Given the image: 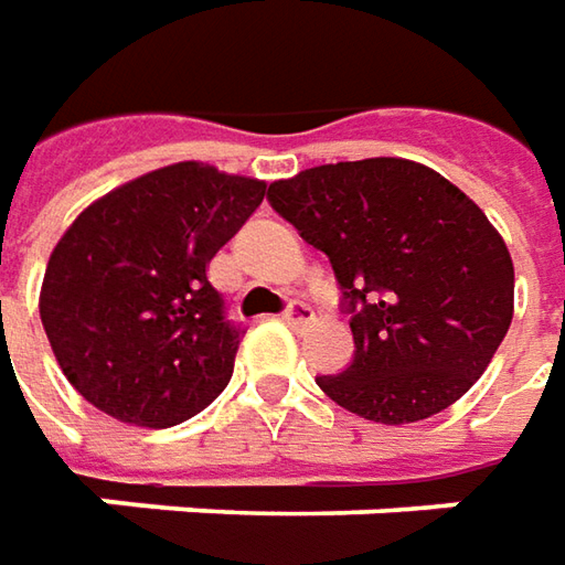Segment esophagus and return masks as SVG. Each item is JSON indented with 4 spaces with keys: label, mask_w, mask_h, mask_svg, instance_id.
I'll list each match as a JSON object with an SVG mask.
<instances>
[{
    "label": "esophagus",
    "mask_w": 565,
    "mask_h": 565,
    "mask_svg": "<svg viewBox=\"0 0 565 565\" xmlns=\"http://www.w3.org/2000/svg\"><path fill=\"white\" fill-rule=\"evenodd\" d=\"M281 319L287 321V324H294V328H306V324H312V321H316V312H312V306H309V302L294 300V302H287V309H284Z\"/></svg>",
    "instance_id": "esophagus-1"
}]
</instances>
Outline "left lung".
I'll return each instance as SVG.
<instances>
[{"label": "left lung", "instance_id": "1", "mask_svg": "<svg viewBox=\"0 0 565 565\" xmlns=\"http://www.w3.org/2000/svg\"><path fill=\"white\" fill-rule=\"evenodd\" d=\"M268 203L328 256L356 353L319 387L381 425L457 403L513 321V259L488 215L409 159L306 168Z\"/></svg>", "mask_w": 565, "mask_h": 565}]
</instances>
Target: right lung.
I'll return each mask as SVG.
<instances>
[{
	"label": "right lung",
	"instance_id": "obj_1",
	"mask_svg": "<svg viewBox=\"0 0 565 565\" xmlns=\"http://www.w3.org/2000/svg\"><path fill=\"white\" fill-rule=\"evenodd\" d=\"M263 196V181L178 162L77 215L52 249L40 319L81 397L127 425L168 428L222 394L244 328L205 265Z\"/></svg>",
	"mask_w": 565,
	"mask_h": 565
}]
</instances>
